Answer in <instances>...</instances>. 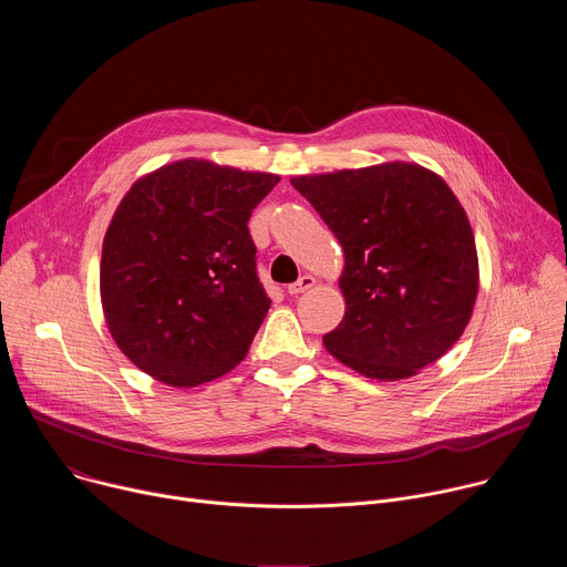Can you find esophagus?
Segmentation results:
<instances>
[{
    "label": "esophagus",
    "instance_id": "obj_1",
    "mask_svg": "<svg viewBox=\"0 0 567 567\" xmlns=\"http://www.w3.org/2000/svg\"><path fill=\"white\" fill-rule=\"evenodd\" d=\"M313 285H316L313 276H300L293 285L287 287V291H289V296H298V293H305L307 289H311Z\"/></svg>",
    "mask_w": 567,
    "mask_h": 567
}]
</instances>
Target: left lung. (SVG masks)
Masks as SVG:
<instances>
[{
    "label": "left lung",
    "mask_w": 567,
    "mask_h": 567,
    "mask_svg": "<svg viewBox=\"0 0 567 567\" xmlns=\"http://www.w3.org/2000/svg\"><path fill=\"white\" fill-rule=\"evenodd\" d=\"M337 235L346 316L322 337L377 381L415 377L466 330L480 289L475 237L449 184L413 161L291 177Z\"/></svg>",
    "instance_id": "8db88e82"
}]
</instances>
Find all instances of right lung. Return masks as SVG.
<instances>
[{
	"mask_svg": "<svg viewBox=\"0 0 567 567\" xmlns=\"http://www.w3.org/2000/svg\"><path fill=\"white\" fill-rule=\"evenodd\" d=\"M278 182L190 156L138 177L116 206L103 313L118 350L154 381L195 388L247 357L271 307L247 221Z\"/></svg>",
	"mask_w": 567,
	"mask_h": 567,
	"instance_id": "add662e5",
	"label": "right lung"
}]
</instances>
